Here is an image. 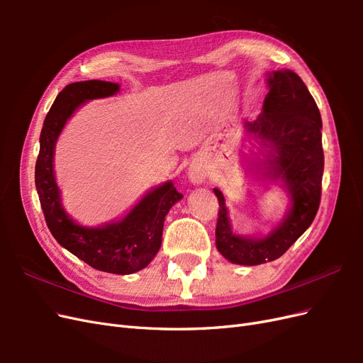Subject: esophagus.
<instances>
[{
  "mask_svg": "<svg viewBox=\"0 0 363 363\" xmlns=\"http://www.w3.org/2000/svg\"><path fill=\"white\" fill-rule=\"evenodd\" d=\"M189 179L192 183H203L206 179V171L200 167V164H192L189 169Z\"/></svg>",
  "mask_w": 363,
  "mask_h": 363,
  "instance_id": "1",
  "label": "esophagus"
}]
</instances>
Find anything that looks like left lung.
Returning a JSON list of instances; mask_svg holds the SVG:
<instances>
[{
  "label": "left lung",
  "instance_id": "8db88e82",
  "mask_svg": "<svg viewBox=\"0 0 363 363\" xmlns=\"http://www.w3.org/2000/svg\"><path fill=\"white\" fill-rule=\"evenodd\" d=\"M268 89L262 113L244 127L265 156L260 163L262 174L272 182H281L289 192V212L267 236H240L230 225L223 192L213 189L219 203L216 248L227 260L247 267L283 256L309 228L321 201L323 121L313 96L289 69L269 72Z\"/></svg>",
  "mask_w": 363,
  "mask_h": 363
}]
</instances>
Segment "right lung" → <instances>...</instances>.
Wrapping results in <instances>:
<instances>
[{"label":"right lung","instance_id":"1","mask_svg":"<svg viewBox=\"0 0 363 363\" xmlns=\"http://www.w3.org/2000/svg\"><path fill=\"white\" fill-rule=\"evenodd\" d=\"M118 91V83L101 80L77 82L65 87L43 121L35 182L54 239L89 267L125 276L144 269L155 259L162 245L164 216L183 195L172 182H167L150 191L119 221L96 228L83 227L65 212L52 164L57 138L77 108L95 98L112 96Z\"/></svg>","mask_w":363,"mask_h":363}]
</instances>
